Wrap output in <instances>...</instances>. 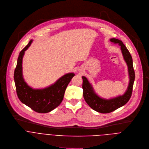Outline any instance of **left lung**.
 Returning a JSON list of instances; mask_svg holds the SVG:
<instances>
[{
	"label": "left lung",
	"mask_w": 149,
	"mask_h": 149,
	"mask_svg": "<svg viewBox=\"0 0 149 149\" xmlns=\"http://www.w3.org/2000/svg\"><path fill=\"white\" fill-rule=\"evenodd\" d=\"M110 41L114 43H118L121 47L120 48L124 59L128 66L130 82L127 91L123 95L107 100L99 97L95 93L91 84L88 82L86 77L84 76L82 77L83 95L86 102L94 110L101 113L112 112L118 108L124 106L128 102L132 94L133 83L135 79L133 60L129 51L121 40L112 38L110 39Z\"/></svg>",
	"instance_id": "obj_1"
}]
</instances>
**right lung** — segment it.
Returning a JSON list of instances; mask_svg holds the SVG:
<instances>
[{
	"instance_id": "add662e5",
	"label": "right lung",
	"mask_w": 149,
	"mask_h": 149,
	"mask_svg": "<svg viewBox=\"0 0 149 149\" xmlns=\"http://www.w3.org/2000/svg\"><path fill=\"white\" fill-rule=\"evenodd\" d=\"M32 40L20 52L14 72V80L17 95L22 103L36 112L46 113L56 108L63 100L66 88L74 76L66 74L56 83L43 89H33L24 81L22 75V59L24 52L31 46Z\"/></svg>"
}]
</instances>
